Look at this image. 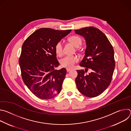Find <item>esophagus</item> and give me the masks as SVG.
Returning a JSON list of instances; mask_svg holds the SVG:
<instances>
[{"label":"esophagus","instance_id":"esophagus-1","mask_svg":"<svg viewBox=\"0 0 131 131\" xmlns=\"http://www.w3.org/2000/svg\"><path fill=\"white\" fill-rule=\"evenodd\" d=\"M71 69H69V68H66V71H67V72H69V71H71Z\"/></svg>","mask_w":131,"mask_h":131}]
</instances>
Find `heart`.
I'll list each match as a JSON object with an SVG mask.
<instances>
[{"instance_id":"heart-1","label":"heart","mask_w":131,"mask_h":131,"mask_svg":"<svg viewBox=\"0 0 131 131\" xmlns=\"http://www.w3.org/2000/svg\"><path fill=\"white\" fill-rule=\"evenodd\" d=\"M71 43L77 48L80 47L82 44V40L79 37L77 36H71L69 38ZM62 43L61 41H59L55 46V51L56 54L58 55H61L62 53ZM78 61V59L74 55H67L60 60V64L62 67L71 68L73 67Z\"/></svg>"}]
</instances>
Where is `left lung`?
<instances>
[{
    "label": "left lung",
    "mask_w": 131,
    "mask_h": 131,
    "mask_svg": "<svg viewBox=\"0 0 131 131\" xmlns=\"http://www.w3.org/2000/svg\"><path fill=\"white\" fill-rule=\"evenodd\" d=\"M85 39L86 48L83 59L79 64L85 70H78L76 83L83 95L97 96L108 87L115 67L114 50L106 36L100 29L92 26L74 30ZM89 69L91 72H86Z\"/></svg>",
    "instance_id": "8db88e82"
}]
</instances>
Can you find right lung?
<instances>
[{
    "label": "right lung",
    "mask_w": 131,
    "mask_h": 131,
    "mask_svg": "<svg viewBox=\"0 0 131 131\" xmlns=\"http://www.w3.org/2000/svg\"><path fill=\"white\" fill-rule=\"evenodd\" d=\"M71 31L42 28L24 42L19 59L21 76L25 85L37 97L49 100L61 92L66 70L56 69L60 63L55 46Z\"/></svg>",
    "instance_id": "1"
}]
</instances>
